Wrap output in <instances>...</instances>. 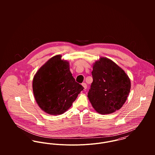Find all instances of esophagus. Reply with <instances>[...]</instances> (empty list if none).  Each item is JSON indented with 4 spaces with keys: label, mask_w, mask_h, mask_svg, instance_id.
I'll return each mask as SVG.
<instances>
[{
    "label": "esophagus",
    "mask_w": 155,
    "mask_h": 155,
    "mask_svg": "<svg viewBox=\"0 0 155 155\" xmlns=\"http://www.w3.org/2000/svg\"><path fill=\"white\" fill-rule=\"evenodd\" d=\"M82 87H84V89H86L87 88V84H86L85 83H82Z\"/></svg>",
    "instance_id": "1"
}]
</instances>
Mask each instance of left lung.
I'll return each mask as SVG.
<instances>
[{"instance_id":"left-lung-1","label":"left lung","mask_w":155,"mask_h":155,"mask_svg":"<svg viewBox=\"0 0 155 155\" xmlns=\"http://www.w3.org/2000/svg\"><path fill=\"white\" fill-rule=\"evenodd\" d=\"M92 75L88 98L94 110L101 114L119 110L131 89L128 74L110 59L100 57L93 64Z\"/></svg>"}]
</instances>
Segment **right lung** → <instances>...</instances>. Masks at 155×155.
I'll use <instances>...</instances> for the list:
<instances>
[{"label": "right lung", "instance_id": "add662e5", "mask_svg": "<svg viewBox=\"0 0 155 155\" xmlns=\"http://www.w3.org/2000/svg\"><path fill=\"white\" fill-rule=\"evenodd\" d=\"M57 55L38 70L32 88L39 107L51 115H60L72 106L84 87L77 83L70 70L69 62Z\"/></svg>", "mask_w": 155, "mask_h": 155}]
</instances>
